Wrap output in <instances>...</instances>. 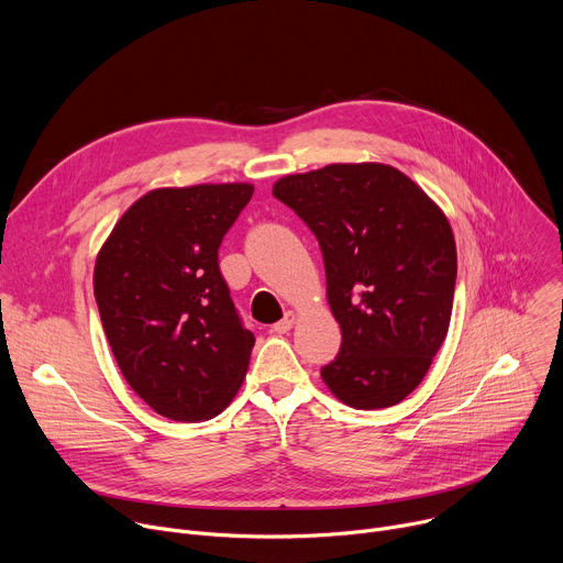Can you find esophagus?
<instances>
[{
  "mask_svg": "<svg viewBox=\"0 0 563 563\" xmlns=\"http://www.w3.org/2000/svg\"><path fill=\"white\" fill-rule=\"evenodd\" d=\"M296 323V313L294 311H285V316L278 320L276 325H272V332L274 334H287Z\"/></svg>",
  "mask_w": 563,
  "mask_h": 563,
  "instance_id": "34e87169",
  "label": "esophagus"
}]
</instances>
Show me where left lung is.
Returning a JSON list of instances; mask_svg holds the SVG:
<instances>
[{
  "mask_svg": "<svg viewBox=\"0 0 563 563\" xmlns=\"http://www.w3.org/2000/svg\"><path fill=\"white\" fill-rule=\"evenodd\" d=\"M272 191L323 252L343 343L320 376L350 408L400 404L450 328L456 245L445 213L415 180L380 163L291 174Z\"/></svg>",
  "mask_w": 563,
  "mask_h": 563,
  "instance_id": "obj_1",
  "label": "left lung"
}]
</instances>
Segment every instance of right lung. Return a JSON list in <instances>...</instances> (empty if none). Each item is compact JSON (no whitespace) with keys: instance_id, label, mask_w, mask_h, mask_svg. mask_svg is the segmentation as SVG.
Returning a JSON list of instances; mask_svg holds the SVG:
<instances>
[{"instance_id":"1","label":"right lung","mask_w":563,"mask_h":563,"mask_svg":"<svg viewBox=\"0 0 563 563\" xmlns=\"http://www.w3.org/2000/svg\"><path fill=\"white\" fill-rule=\"evenodd\" d=\"M254 194L250 183L163 187L115 222L93 291L111 352L133 391L174 421L220 415L250 367L218 247Z\"/></svg>"}]
</instances>
